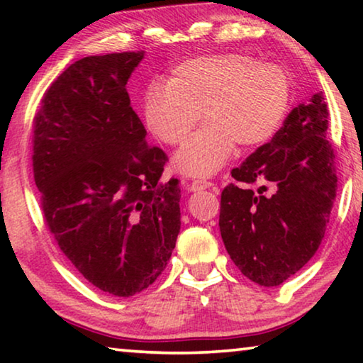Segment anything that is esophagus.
Instances as JSON below:
<instances>
[{
    "label": "esophagus",
    "instance_id": "1",
    "mask_svg": "<svg viewBox=\"0 0 363 363\" xmlns=\"http://www.w3.org/2000/svg\"><path fill=\"white\" fill-rule=\"evenodd\" d=\"M214 184L211 181H201V179H196V181H190L187 184V190L189 192H196V190H203V189H210L213 187Z\"/></svg>",
    "mask_w": 363,
    "mask_h": 363
}]
</instances>
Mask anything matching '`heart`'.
Instances as JSON below:
<instances>
[{
	"instance_id": "heart-1",
	"label": "heart",
	"mask_w": 363,
	"mask_h": 363,
	"mask_svg": "<svg viewBox=\"0 0 363 363\" xmlns=\"http://www.w3.org/2000/svg\"><path fill=\"white\" fill-rule=\"evenodd\" d=\"M288 104L290 78L281 67L223 52L184 60L167 83H150L143 112L150 133L168 145L182 144L203 112L206 125L176 153L174 163L182 173L205 177L229 162L237 144L251 149L272 138Z\"/></svg>"
}]
</instances>
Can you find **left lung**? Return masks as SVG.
<instances>
[{
	"label": "left lung",
	"instance_id": "8db88e82",
	"mask_svg": "<svg viewBox=\"0 0 363 363\" xmlns=\"http://www.w3.org/2000/svg\"><path fill=\"white\" fill-rule=\"evenodd\" d=\"M328 110L317 93L294 107L275 133L232 169L242 184L220 195L219 229L240 272L262 286H277L306 266L327 230L336 196L335 153L327 140Z\"/></svg>",
	"mask_w": 363,
	"mask_h": 363
}]
</instances>
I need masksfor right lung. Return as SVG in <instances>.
<instances>
[{
  "mask_svg": "<svg viewBox=\"0 0 363 363\" xmlns=\"http://www.w3.org/2000/svg\"><path fill=\"white\" fill-rule=\"evenodd\" d=\"M144 51L77 60L33 120V176L46 225L96 288L133 296L157 280L181 229L179 181L149 147L126 83Z\"/></svg>",
  "mask_w": 363,
  "mask_h": 363,
  "instance_id": "right-lung-1",
  "label": "right lung"
}]
</instances>
